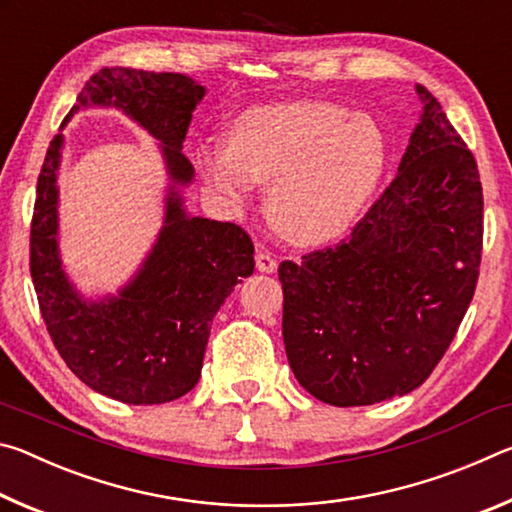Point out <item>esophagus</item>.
I'll use <instances>...</instances> for the list:
<instances>
[{"instance_id": "1", "label": "esophagus", "mask_w": 512, "mask_h": 512, "mask_svg": "<svg viewBox=\"0 0 512 512\" xmlns=\"http://www.w3.org/2000/svg\"><path fill=\"white\" fill-rule=\"evenodd\" d=\"M255 264L262 273H275L277 271V259L271 253H262V250L257 253Z\"/></svg>"}]
</instances>
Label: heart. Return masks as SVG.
<instances>
[{
	"mask_svg": "<svg viewBox=\"0 0 512 512\" xmlns=\"http://www.w3.org/2000/svg\"><path fill=\"white\" fill-rule=\"evenodd\" d=\"M386 164L375 119L332 103H280L246 110L228 133V151L201 155L207 183L244 203L253 183H271L268 216L293 244L343 235L366 210Z\"/></svg>",
	"mask_w": 512,
	"mask_h": 512,
	"instance_id": "b5f03b06",
	"label": "heart"
}]
</instances>
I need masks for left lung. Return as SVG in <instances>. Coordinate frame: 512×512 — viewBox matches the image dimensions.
<instances>
[{"mask_svg": "<svg viewBox=\"0 0 512 512\" xmlns=\"http://www.w3.org/2000/svg\"><path fill=\"white\" fill-rule=\"evenodd\" d=\"M420 124L350 239L284 259L282 336L300 386L332 406H368L427 379L470 307L483 253L472 151L418 85Z\"/></svg>", "mask_w": 512, "mask_h": 512, "instance_id": "left-lung-1", "label": "left lung"}]
</instances>
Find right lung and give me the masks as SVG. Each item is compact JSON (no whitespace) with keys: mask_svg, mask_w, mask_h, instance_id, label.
I'll list each match as a JSON object with an SVG mask.
<instances>
[{"mask_svg":"<svg viewBox=\"0 0 512 512\" xmlns=\"http://www.w3.org/2000/svg\"><path fill=\"white\" fill-rule=\"evenodd\" d=\"M205 88L183 74L103 67L83 85L65 121L88 103H115L164 144L173 183L192 180L183 142ZM63 135L49 142L31 219L29 268L47 332L67 368L124 404H164L192 391L212 320L239 277L253 273V241L235 223L180 210L169 196L167 225L140 275L119 298L83 302L69 287L56 248V169Z\"/></svg>","mask_w":512,"mask_h":512,"instance_id":"obj_1","label":"right lung"}]
</instances>
